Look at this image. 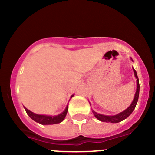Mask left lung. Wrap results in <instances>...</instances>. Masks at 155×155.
Here are the masks:
<instances>
[{
    "instance_id": "1",
    "label": "left lung",
    "mask_w": 155,
    "mask_h": 155,
    "mask_svg": "<svg viewBox=\"0 0 155 155\" xmlns=\"http://www.w3.org/2000/svg\"><path fill=\"white\" fill-rule=\"evenodd\" d=\"M134 75H135L136 78H137V91H136V94H135V97H134V100L133 101L131 105L126 110H124V112H121V113L118 114V115H112V116L101 115V114L97 113V112H95L94 111H92L94 115V116L96 117L98 120H100V121H104V122L118 123L125 119V118H127V117L132 113L133 111H134V109H135L136 106H137V101H138V98H139V94H140V82H139L138 76H137V71H136L134 69Z\"/></svg>"
}]
</instances>
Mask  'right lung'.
Masks as SVG:
<instances>
[{
	"mask_svg": "<svg viewBox=\"0 0 155 155\" xmlns=\"http://www.w3.org/2000/svg\"><path fill=\"white\" fill-rule=\"evenodd\" d=\"M73 97V96H72ZM26 112L31 118H32L34 121L36 122H38L41 124H58V123L61 122L66 117L67 113H68V105L67 106L66 109L62 113L59 114V115H55V116H48V115H37V114L34 113V112H31L28 110L27 108H25Z\"/></svg>",
	"mask_w": 155,
	"mask_h": 155,
	"instance_id": "right-lung-1",
	"label": "right lung"
}]
</instances>
